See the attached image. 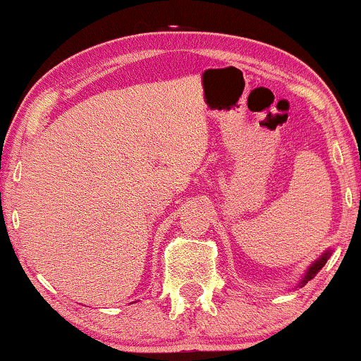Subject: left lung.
I'll return each instance as SVG.
<instances>
[{
	"instance_id": "8db88e82",
	"label": "left lung",
	"mask_w": 361,
	"mask_h": 361,
	"mask_svg": "<svg viewBox=\"0 0 361 361\" xmlns=\"http://www.w3.org/2000/svg\"><path fill=\"white\" fill-rule=\"evenodd\" d=\"M330 255H332V250H325L324 251V253L322 255H320L319 256V258L317 259H315L314 261V263L312 264H310L309 266V268L307 269H305V273L302 274V278H300V281H299V288H304V286L305 284H307L309 283V281L310 279H312L314 278V276L315 274H317L319 273V271L320 269H322L324 268V266H325V263H327V259L330 258Z\"/></svg>"
}]
</instances>
